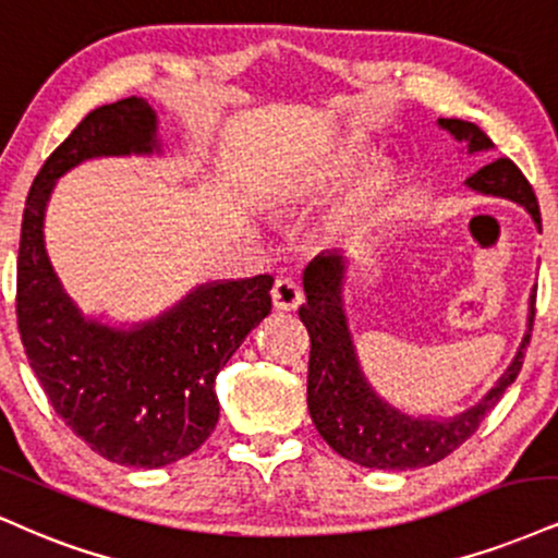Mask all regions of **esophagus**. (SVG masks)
<instances>
[{
	"instance_id": "34e87169",
	"label": "esophagus",
	"mask_w": 558,
	"mask_h": 558,
	"mask_svg": "<svg viewBox=\"0 0 558 558\" xmlns=\"http://www.w3.org/2000/svg\"><path fill=\"white\" fill-rule=\"evenodd\" d=\"M301 304V286L293 278H278L272 286V306L278 312H296Z\"/></svg>"
}]
</instances>
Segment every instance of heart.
I'll return each instance as SVG.
<instances>
[{"instance_id": "1", "label": "heart", "mask_w": 558, "mask_h": 558, "mask_svg": "<svg viewBox=\"0 0 558 558\" xmlns=\"http://www.w3.org/2000/svg\"><path fill=\"white\" fill-rule=\"evenodd\" d=\"M351 153H340L332 156L325 166H319L317 171H312L304 179V184L299 186L301 194H314L327 190L335 184L348 169L353 166ZM389 197H392V177L387 171H368L353 184V190L345 194L343 203L338 205V210L332 215V233L343 239H361L366 233H372L374 228L381 223V218L387 215Z\"/></svg>"}]
</instances>
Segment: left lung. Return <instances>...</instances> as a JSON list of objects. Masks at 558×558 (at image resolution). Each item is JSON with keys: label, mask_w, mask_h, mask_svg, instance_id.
<instances>
[{"label": "left lung", "mask_w": 558, "mask_h": 558, "mask_svg": "<svg viewBox=\"0 0 558 558\" xmlns=\"http://www.w3.org/2000/svg\"><path fill=\"white\" fill-rule=\"evenodd\" d=\"M436 124L465 145L471 156L494 147L486 132L471 122L439 119ZM465 184L481 194L522 205L541 228V210L533 186L509 158L483 166ZM345 272L348 257L343 252H322L304 270L306 304H301L299 317L312 340L306 385L308 415L322 439L340 458L359 462V465L377 468V471H411V468L434 465L478 432L488 411L520 374L535 319V288L530 293L527 332L507 372L473 408L452 418H432V415L400 411L398 405L381 398L366 379L345 317Z\"/></svg>", "instance_id": "obj_1"}]
</instances>
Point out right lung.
<instances>
[{"instance_id": "add662e5", "label": "right lung", "mask_w": 558, "mask_h": 558, "mask_svg": "<svg viewBox=\"0 0 558 558\" xmlns=\"http://www.w3.org/2000/svg\"><path fill=\"white\" fill-rule=\"evenodd\" d=\"M158 117L145 98L98 106L33 181L17 252V330L53 411L100 458L163 468L192 454L218 424L215 377L270 314V275L215 280L156 319L130 327L85 317L64 291L44 241L59 177L90 158L160 153Z\"/></svg>"}]
</instances>
